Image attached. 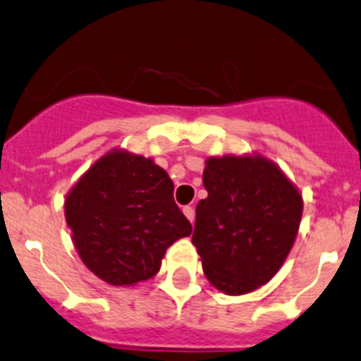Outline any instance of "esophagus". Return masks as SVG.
<instances>
[{
	"label": "esophagus",
	"mask_w": 361,
	"mask_h": 361,
	"mask_svg": "<svg viewBox=\"0 0 361 361\" xmlns=\"http://www.w3.org/2000/svg\"><path fill=\"white\" fill-rule=\"evenodd\" d=\"M182 212H184V215L189 219V222L192 224V222H195V208H192L191 205H188V207L182 208Z\"/></svg>",
	"instance_id": "esophagus-1"
}]
</instances>
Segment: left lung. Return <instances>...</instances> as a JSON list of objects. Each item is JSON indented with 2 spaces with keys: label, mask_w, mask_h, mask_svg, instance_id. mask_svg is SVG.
<instances>
[{
  "label": "left lung",
  "mask_w": 361,
  "mask_h": 361,
  "mask_svg": "<svg viewBox=\"0 0 361 361\" xmlns=\"http://www.w3.org/2000/svg\"><path fill=\"white\" fill-rule=\"evenodd\" d=\"M203 185L192 233L203 273L228 295L257 290L290 254L302 217L299 189L262 154L208 158Z\"/></svg>",
  "instance_id": "obj_1"
}]
</instances>
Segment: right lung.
I'll return each mask as SVG.
<instances>
[{"label": "right lung", "instance_id": "add662e5", "mask_svg": "<svg viewBox=\"0 0 361 361\" xmlns=\"http://www.w3.org/2000/svg\"><path fill=\"white\" fill-rule=\"evenodd\" d=\"M64 210L81 261L114 287L153 278L166 248L192 231L169 173L126 149L99 158L68 192Z\"/></svg>", "mask_w": 361, "mask_h": 361}]
</instances>
